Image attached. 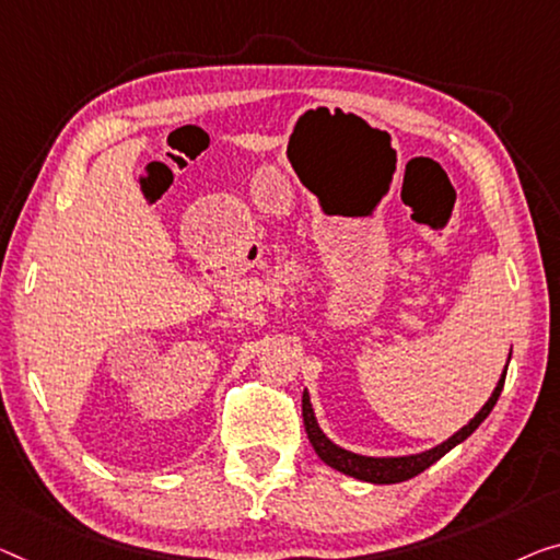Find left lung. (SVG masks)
<instances>
[{
    "instance_id": "left-lung-1",
    "label": "left lung",
    "mask_w": 560,
    "mask_h": 560,
    "mask_svg": "<svg viewBox=\"0 0 560 560\" xmlns=\"http://www.w3.org/2000/svg\"><path fill=\"white\" fill-rule=\"evenodd\" d=\"M508 370V366H505ZM505 385V372L503 377H500L498 387L490 399L486 402V407L472 417L470 422L465 424L460 432H455L453 438L442 442V445L428 450V453H420V455H407V457H364V455H354L349 453V450H341L334 445V442L324 435L319 430V424H316V417L312 410V402H308V395L304 392L302 397V415H304V428H306V435L308 442H312V447L316 450V455L322 457L324 463L334 470L345 472V475H352L357 480H366V482H380V486H389V482H402V480H410L415 475H420L422 470H428L432 463H438L442 455L450 453L455 445H460L463 440H467L472 435L475 430L480 428V422L486 420V417L493 412V407L498 402L500 392H503Z\"/></svg>"
}]
</instances>
